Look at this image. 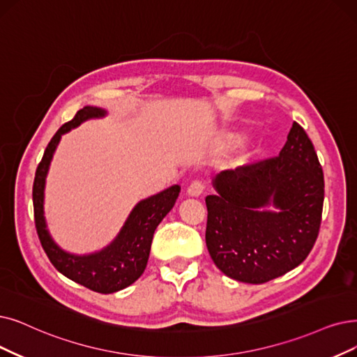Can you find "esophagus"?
I'll use <instances>...</instances> for the list:
<instances>
[{"instance_id": "1", "label": "esophagus", "mask_w": 357, "mask_h": 357, "mask_svg": "<svg viewBox=\"0 0 357 357\" xmlns=\"http://www.w3.org/2000/svg\"><path fill=\"white\" fill-rule=\"evenodd\" d=\"M204 190H205V184H204L202 180H193L188 188V193L190 196H195V197L201 196L204 193Z\"/></svg>"}]
</instances>
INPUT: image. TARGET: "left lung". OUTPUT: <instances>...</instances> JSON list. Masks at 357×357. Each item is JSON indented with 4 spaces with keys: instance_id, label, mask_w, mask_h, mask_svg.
I'll use <instances>...</instances> for the list:
<instances>
[{
    "instance_id": "left-lung-1",
    "label": "left lung",
    "mask_w": 357,
    "mask_h": 357,
    "mask_svg": "<svg viewBox=\"0 0 357 357\" xmlns=\"http://www.w3.org/2000/svg\"><path fill=\"white\" fill-rule=\"evenodd\" d=\"M324 173L312 140L293 123L278 156L222 171L205 197L211 258L233 280L262 284L301 265L318 238ZM273 203L281 213L255 209Z\"/></svg>"
}]
</instances>
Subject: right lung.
Listing matches in <instances>:
<instances>
[{"instance_id":"add662e5","label":"right lung","mask_w":357,"mask_h":357,"mask_svg":"<svg viewBox=\"0 0 357 357\" xmlns=\"http://www.w3.org/2000/svg\"><path fill=\"white\" fill-rule=\"evenodd\" d=\"M102 116H105L104 109L84 107L79 109L68 123H64L56 130L36 168L32 196L36 233L51 264L63 275L75 282L82 284L92 291L108 294L129 287L144 274L153 233L162 218L174 206L180 188L171 186L167 190L137 204L129 220L126 221L119 237L102 252L88 256H75L63 252L56 246L47 231L44 218V186L52 153L59 145L61 135L84 120Z\"/></svg>"}]
</instances>
